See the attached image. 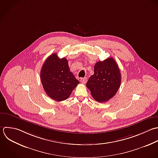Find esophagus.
Listing matches in <instances>:
<instances>
[{
	"instance_id": "1",
	"label": "esophagus",
	"mask_w": 158,
	"mask_h": 158,
	"mask_svg": "<svg viewBox=\"0 0 158 158\" xmlns=\"http://www.w3.org/2000/svg\"><path fill=\"white\" fill-rule=\"evenodd\" d=\"M80 81H81V83H82V84H85L86 83V82H87V78L86 77H84V78H81V80H80Z\"/></svg>"
}]
</instances>
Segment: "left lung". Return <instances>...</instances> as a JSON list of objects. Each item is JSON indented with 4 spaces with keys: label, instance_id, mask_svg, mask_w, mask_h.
Segmentation results:
<instances>
[{
    "label": "left lung",
    "instance_id": "obj_1",
    "mask_svg": "<svg viewBox=\"0 0 158 158\" xmlns=\"http://www.w3.org/2000/svg\"><path fill=\"white\" fill-rule=\"evenodd\" d=\"M121 81V74L117 63L113 58L96 63L94 74L86 85L90 90L93 98L102 103L113 98L118 92Z\"/></svg>",
    "mask_w": 158,
    "mask_h": 158
}]
</instances>
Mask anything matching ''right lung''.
<instances>
[{
	"label": "right lung",
	"mask_w": 158,
	"mask_h": 158,
	"mask_svg": "<svg viewBox=\"0 0 158 158\" xmlns=\"http://www.w3.org/2000/svg\"><path fill=\"white\" fill-rule=\"evenodd\" d=\"M40 77L46 94L57 102L69 98L79 84L70 71L68 60L65 58H58L56 53L46 59L41 68Z\"/></svg>",
	"instance_id": "1"
}]
</instances>
